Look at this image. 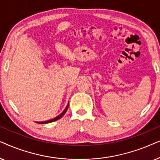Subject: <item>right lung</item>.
<instances>
[{
  "instance_id": "obj_1",
  "label": "right lung",
  "mask_w": 160,
  "mask_h": 160,
  "mask_svg": "<svg viewBox=\"0 0 160 160\" xmlns=\"http://www.w3.org/2000/svg\"><path fill=\"white\" fill-rule=\"evenodd\" d=\"M68 105H69V102L68 103V105H67V106H66V108H65V110L62 111V113H60V115H58V117H55V118H54V119H50V120H48V121H45V122H37V123H39V124H47V123H50V122H54V121H57V120H58V119H60L61 117H62L63 115L65 114V113H66V111H67V110H68Z\"/></svg>"
}]
</instances>
